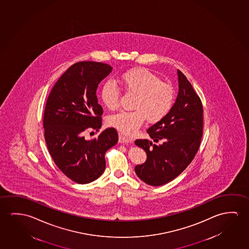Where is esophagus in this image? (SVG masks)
Returning a JSON list of instances; mask_svg holds the SVG:
<instances>
[{
    "label": "esophagus",
    "instance_id": "1",
    "mask_svg": "<svg viewBox=\"0 0 249 249\" xmlns=\"http://www.w3.org/2000/svg\"><path fill=\"white\" fill-rule=\"evenodd\" d=\"M129 142H130V140L127 137L124 136L123 134H119V143H128Z\"/></svg>",
    "mask_w": 249,
    "mask_h": 249
}]
</instances>
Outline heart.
Returning a JSON list of instances; mask_svg holds the SVG:
<instances>
[{"mask_svg":"<svg viewBox=\"0 0 249 249\" xmlns=\"http://www.w3.org/2000/svg\"><path fill=\"white\" fill-rule=\"evenodd\" d=\"M119 84L128 93L134 94L132 108L110 115L107 123L126 135L134 134L143 123H156L165 118L174 103V89L171 84L161 82L156 74L145 68H135L122 73L117 78ZM117 86L112 82L103 85L100 92L101 101L108 109L118 106Z\"/></svg>","mask_w":249,"mask_h":249,"instance_id":"obj_1","label":"heart"}]
</instances>
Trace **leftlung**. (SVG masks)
<instances>
[{"label": "left lung", "mask_w": 249, "mask_h": 249, "mask_svg": "<svg viewBox=\"0 0 249 249\" xmlns=\"http://www.w3.org/2000/svg\"><path fill=\"white\" fill-rule=\"evenodd\" d=\"M178 93L165 118L147 129L149 140H136L134 144L145 150L146 160L134 168L145 184L160 186L178 176L197 153L203 136L202 102L191 83L179 70L177 71Z\"/></svg>", "instance_id": "left-lung-1"}]
</instances>
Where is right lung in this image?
Masks as SVG:
<instances>
[{"instance_id": "1", "label": "right lung", "mask_w": 249, "mask_h": 249, "mask_svg": "<svg viewBox=\"0 0 249 249\" xmlns=\"http://www.w3.org/2000/svg\"><path fill=\"white\" fill-rule=\"evenodd\" d=\"M112 71L99 62H78L55 84L46 102L43 126L45 140L54 163L77 184L97 179L105 170V153L118 142L115 128L86 140L84 131H99L103 108L96 89Z\"/></svg>"}]
</instances>
